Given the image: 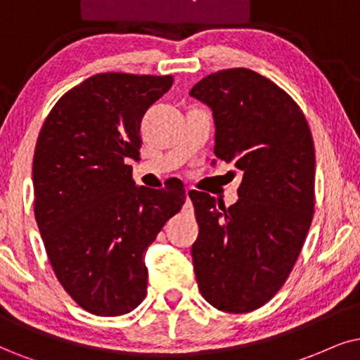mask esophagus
I'll use <instances>...</instances> for the list:
<instances>
[{
  "label": "esophagus",
  "instance_id": "obj_1",
  "mask_svg": "<svg viewBox=\"0 0 360 360\" xmlns=\"http://www.w3.org/2000/svg\"><path fill=\"white\" fill-rule=\"evenodd\" d=\"M191 195H193V189L188 188L186 189V199H188V202H191Z\"/></svg>",
  "mask_w": 360,
  "mask_h": 360
}]
</instances>
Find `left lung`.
<instances>
[{"label": "left lung", "mask_w": 360, "mask_h": 360, "mask_svg": "<svg viewBox=\"0 0 360 360\" xmlns=\"http://www.w3.org/2000/svg\"><path fill=\"white\" fill-rule=\"evenodd\" d=\"M189 94L211 108L216 158L243 174L231 207L193 191L195 279L211 306L251 312L282 288L311 227L312 134L294 99L245 68L209 75Z\"/></svg>", "instance_id": "left-lung-1"}]
</instances>
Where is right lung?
I'll return each mask as SVG.
<instances>
[{"instance_id":"1","label":"right lung","mask_w":360,"mask_h":360,"mask_svg":"<svg viewBox=\"0 0 360 360\" xmlns=\"http://www.w3.org/2000/svg\"><path fill=\"white\" fill-rule=\"evenodd\" d=\"M172 76L101 72L72 88L44 121L33 159L34 217L54 274L81 307L122 316L143 302L144 254L179 212L181 181L136 186L141 120Z\"/></svg>"}]
</instances>
